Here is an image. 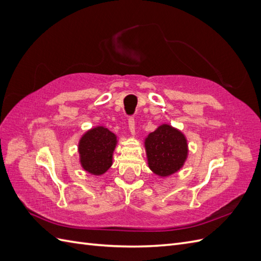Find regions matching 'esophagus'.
<instances>
[{"label": "esophagus", "mask_w": 261, "mask_h": 261, "mask_svg": "<svg viewBox=\"0 0 261 261\" xmlns=\"http://www.w3.org/2000/svg\"><path fill=\"white\" fill-rule=\"evenodd\" d=\"M128 128L129 132L134 135V134H135V118H134V116L128 117Z\"/></svg>", "instance_id": "esophagus-1"}]
</instances>
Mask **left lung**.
Returning <instances> with one entry per match:
<instances>
[{"label":"left lung","instance_id":"left-lung-1","mask_svg":"<svg viewBox=\"0 0 261 261\" xmlns=\"http://www.w3.org/2000/svg\"><path fill=\"white\" fill-rule=\"evenodd\" d=\"M149 168L159 176L177 172L187 158V141L179 130L163 124L150 133L145 141Z\"/></svg>","mask_w":261,"mask_h":261}]
</instances>
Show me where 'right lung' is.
I'll use <instances>...</instances> for the list:
<instances>
[{
    "label": "right lung",
    "instance_id": "1",
    "mask_svg": "<svg viewBox=\"0 0 261 261\" xmlns=\"http://www.w3.org/2000/svg\"><path fill=\"white\" fill-rule=\"evenodd\" d=\"M116 136L108 128L98 126L87 132L80 141L81 163L93 175H101L112 165Z\"/></svg>",
    "mask_w": 261,
    "mask_h": 261
}]
</instances>
